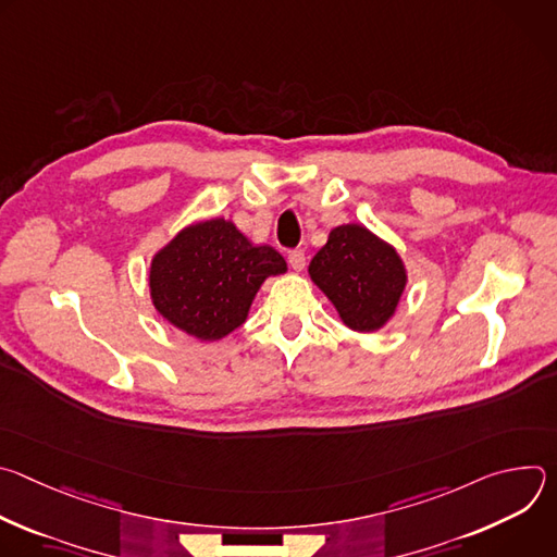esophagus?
<instances>
[{
  "label": "esophagus",
  "instance_id": "obj_1",
  "mask_svg": "<svg viewBox=\"0 0 557 557\" xmlns=\"http://www.w3.org/2000/svg\"><path fill=\"white\" fill-rule=\"evenodd\" d=\"M288 264H290L293 271H304V267H306V256H304V251H299V249L288 251Z\"/></svg>",
  "mask_w": 557,
  "mask_h": 557
}]
</instances>
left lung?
<instances>
[{"label":"left lung","instance_id":"1","mask_svg":"<svg viewBox=\"0 0 557 557\" xmlns=\"http://www.w3.org/2000/svg\"><path fill=\"white\" fill-rule=\"evenodd\" d=\"M310 280L359 333L383 329L399 306L408 275L401 256L361 224L335 226L308 267Z\"/></svg>","mask_w":557,"mask_h":557}]
</instances>
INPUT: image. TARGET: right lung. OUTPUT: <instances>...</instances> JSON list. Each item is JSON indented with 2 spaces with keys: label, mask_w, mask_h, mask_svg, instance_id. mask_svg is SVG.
Instances as JSON below:
<instances>
[{
  "label": "right lung",
  "mask_w": 557,
  "mask_h": 557,
  "mask_svg": "<svg viewBox=\"0 0 557 557\" xmlns=\"http://www.w3.org/2000/svg\"><path fill=\"white\" fill-rule=\"evenodd\" d=\"M286 273L273 247H253L231 220L185 226L151 260V304L178 331L218 342L247 322L262 282Z\"/></svg>",
  "instance_id": "1"
}]
</instances>
